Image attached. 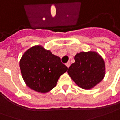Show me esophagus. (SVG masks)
Returning <instances> with one entry per match:
<instances>
[{"label":"esophagus","instance_id":"1","mask_svg":"<svg viewBox=\"0 0 120 120\" xmlns=\"http://www.w3.org/2000/svg\"><path fill=\"white\" fill-rule=\"evenodd\" d=\"M70 62H67L66 64V66L68 67V68H69V67L70 66Z\"/></svg>","mask_w":120,"mask_h":120}]
</instances>
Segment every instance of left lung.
I'll use <instances>...</instances> for the list:
<instances>
[{
    "instance_id": "1",
    "label": "left lung",
    "mask_w": 120,
    "mask_h": 120,
    "mask_svg": "<svg viewBox=\"0 0 120 120\" xmlns=\"http://www.w3.org/2000/svg\"><path fill=\"white\" fill-rule=\"evenodd\" d=\"M74 59L75 62L68 68V73L79 87L90 89L103 79L105 64L97 52H81L77 53Z\"/></svg>"
}]
</instances>
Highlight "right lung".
<instances>
[{"mask_svg":"<svg viewBox=\"0 0 120 120\" xmlns=\"http://www.w3.org/2000/svg\"><path fill=\"white\" fill-rule=\"evenodd\" d=\"M19 67L26 85L42 93L55 87L60 75L68 70L60 58L42 46H34L27 50L19 61Z\"/></svg>","mask_w":120,"mask_h":120,"instance_id":"obj_1","label":"right lung"}]
</instances>
